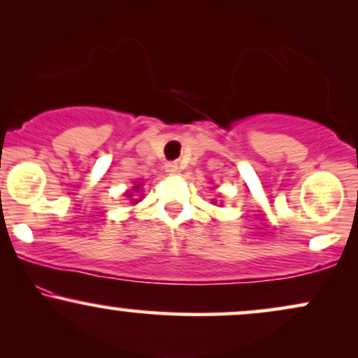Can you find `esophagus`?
Here are the masks:
<instances>
[{"label":"esophagus","mask_w":358,"mask_h":358,"mask_svg":"<svg viewBox=\"0 0 358 358\" xmlns=\"http://www.w3.org/2000/svg\"><path fill=\"white\" fill-rule=\"evenodd\" d=\"M165 168L168 173H176V171H178V165H176V163H166Z\"/></svg>","instance_id":"obj_1"}]
</instances>
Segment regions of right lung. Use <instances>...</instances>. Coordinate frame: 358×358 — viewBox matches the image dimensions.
<instances>
[{
  "instance_id": "1",
  "label": "right lung",
  "mask_w": 358,
  "mask_h": 358,
  "mask_svg": "<svg viewBox=\"0 0 358 358\" xmlns=\"http://www.w3.org/2000/svg\"><path fill=\"white\" fill-rule=\"evenodd\" d=\"M136 188H138V187H136Z\"/></svg>"
}]
</instances>
